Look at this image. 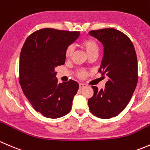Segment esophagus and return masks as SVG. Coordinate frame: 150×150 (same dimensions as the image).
Here are the masks:
<instances>
[{"label":"esophagus","instance_id":"esophagus-1","mask_svg":"<svg viewBox=\"0 0 150 150\" xmlns=\"http://www.w3.org/2000/svg\"><path fill=\"white\" fill-rule=\"evenodd\" d=\"M86 85L85 84H82V83H80V84H79V88H80V89H82V88L86 87Z\"/></svg>","mask_w":150,"mask_h":150}]
</instances>
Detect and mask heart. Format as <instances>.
Returning <instances> with one entry per match:
<instances>
[{
    "label": "heart",
    "instance_id": "1",
    "mask_svg": "<svg viewBox=\"0 0 150 150\" xmlns=\"http://www.w3.org/2000/svg\"><path fill=\"white\" fill-rule=\"evenodd\" d=\"M81 44H82L83 47H84V49H85L86 52H87V54L89 55H92V53H95V52H98L99 46L98 42L95 40L91 39V38H86V39H84L82 41ZM74 50V47L73 45L68 46L66 48V50H65L64 52L66 58L69 59V58H71ZM77 76L79 78L84 79L87 76V72L85 70H80L77 73Z\"/></svg>",
    "mask_w": 150,
    "mask_h": 150
}]
</instances>
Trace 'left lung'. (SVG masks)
<instances>
[{
  "label": "left lung",
  "mask_w": 150,
  "mask_h": 150,
  "mask_svg": "<svg viewBox=\"0 0 150 150\" xmlns=\"http://www.w3.org/2000/svg\"><path fill=\"white\" fill-rule=\"evenodd\" d=\"M89 35L104 47L99 72L108 76L105 89L92 86L94 95L88 100L89 110L95 116L108 119L124 110L132 98L138 81V64L131 40L115 29L92 30Z\"/></svg>",
  "instance_id": "1"
}]
</instances>
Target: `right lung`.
Here are the masks:
<instances>
[{"mask_svg": "<svg viewBox=\"0 0 150 150\" xmlns=\"http://www.w3.org/2000/svg\"><path fill=\"white\" fill-rule=\"evenodd\" d=\"M80 32L45 28L31 34L20 53L19 83L33 108L49 118L69 113L79 84L58 83L55 69L65 64L66 47Z\"/></svg>", "mask_w": 150, "mask_h": 150, "instance_id": "right-lung-1", "label": "right lung"}]
</instances>
